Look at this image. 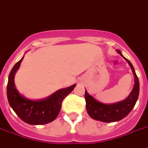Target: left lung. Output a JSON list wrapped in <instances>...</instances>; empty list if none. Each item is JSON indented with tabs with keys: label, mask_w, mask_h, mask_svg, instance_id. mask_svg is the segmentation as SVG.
Here are the masks:
<instances>
[{
	"label": "left lung",
	"mask_w": 148,
	"mask_h": 148,
	"mask_svg": "<svg viewBox=\"0 0 148 148\" xmlns=\"http://www.w3.org/2000/svg\"><path fill=\"white\" fill-rule=\"evenodd\" d=\"M116 51L127 62L128 65L130 66L133 73L134 77H135L134 87L126 99L119 102L114 103V104H104V103L100 102L98 101H97L93 97L90 95L86 90L85 99L86 102L87 112L90 116V117L96 121L107 122V123L121 121L132 111L139 97L140 83H139V79L135 72L133 66L128 59L124 58L122 55L121 51L116 50Z\"/></svg>",
	"instance_id": "obj_1"
}]
</instances>
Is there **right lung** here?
<instances>
[{"label":"right lung","instance_id":"right-lung-1","mask_svg":"<svg viewBox=\"0 0 148 148\" xmlns=\"http://www.w3.org/2000/svg\"><path fill=\"white\" fill-rule=\"evenodd\" d=\"M23 59L24 57L15 64L8 76L7 85L8 103L18 116L27 124L39 125L50 123L57 117L62 101L72 92L76 85L58 90L44 99L39 101L27 99L18 92L14 83L15 74Z\"/></svg>","mask_w":148,"mask_h":148}]
</instances>
